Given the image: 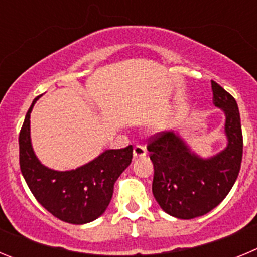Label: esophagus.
<instances>
[{
  "instance_id": "1",
  "label": "esophagus",
  "mask_w": 257,
  "mask_h": 257,
  "mask_svg": "<svg viewBox=\"0 0 257 257\" xmlns=\"http://www.w3.org/2000/svg\"><path fill=\"white\" fill-rule=\"evenodd\" d=\"M147 156V148L143 147V145H136L134 148V160H138V158H144Z\"/></svg>"
}]
</instances>
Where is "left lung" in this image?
I'll return each mask as SVG.
<instances>
[{
  "label": "left lung",
  "mask_w": 257,
  "mask_h": 257,
  "mask_svg": "<svg viewBox=\"0 0 257 257\" xmlns=\"http://www.w3.org/2000/svg\"><path fill=\"white\" fill-rule=\"evenodd\" d=\"M212 103L225 117V148L199 156L179 133H163L148 145L154 166L152 192L160 207L171 216L189 220L210 212L234 185L240 170L243 139L237 101L211 81Z\"/></svg>",
  "instance_id": "1"
}]
</instances>
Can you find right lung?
<instances>
[{
	"label": "right lung",
	"instance_id": "1",
	"mask_svg": "<svg viewBox=\"0 0 257 257\" xmlns=\"http://www.w3.org/2000/svg\"><path fill=\"white\" fill-rule=\"evenodd\" d=\"M27 112L19 134V162L23 178L32 194L61 221L82 225L100 217L108 208L119 175L130 166L133 147L106 149L77 169L58 171L42 165L31 139V113Z\"/></svg>",
	"mask_w": 257,
	"mask_h": 257
}]
</instances>
